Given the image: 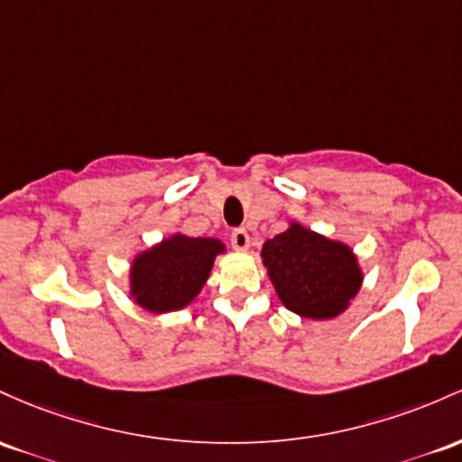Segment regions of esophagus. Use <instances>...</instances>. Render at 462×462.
Returning <instances> with one entry per match:
<instances>
[{
	"label": "esophagus",
	"mask_w": 462,
	"mask_h": 462,
	"mask_svg": "<svg viewBox=\"0 0 462 462\" xmlns=\"http://www.w3.org/2000/svg\"><path fill=\"white\" fill-rule=\"evenodd\" d=\"M231 245L236 251H246L251 246V237H248L246 229H233L231 231Z\"/></svg>",
	"instance_id": "esophagus-1"
}]
</instances>
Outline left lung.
Segmentation results:
<instances>
[{"label":"left lung","mask_w":462,"mask_h":462,"mask_svg":"<svg viewBox=\"0 0 462 462\" xmlns=\"http://www.w3.org/2000/svg\"><path fill=\"white\" fill-rule=\"evenodd\" d=\"M262 257L279 299L305 319L338 316L362 283L349 248L300 225L268 240Z\"/></svg>","instance_id":"1"}]
</instances>
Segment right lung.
I'll use <instances>...</instances> for the list:
<instances>
[{"label": "right lung", "instance_id": "obj_1", "mask_svg": "<svg viewBox=\"0 0 462 462\" xmlns=\"http://www.w3.org/2000/svg\"><path fill=\"white\" fill-rule=\"evenodd\" d=\"M222 242L174 236L134 259L133 297L150 312H172L189 303L209 277Z\"/></svg>", "mask_w": 462, "mask_h": 462}]
</instances>
